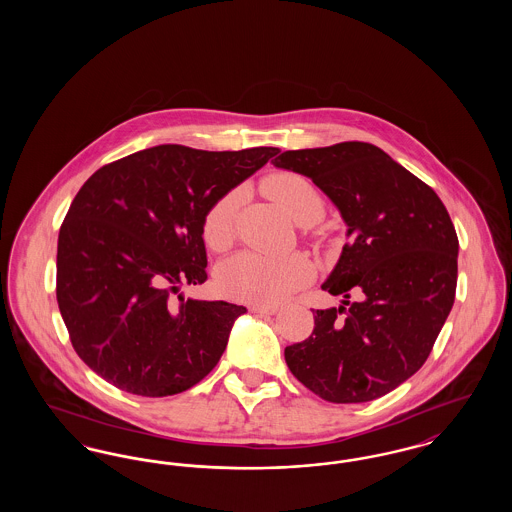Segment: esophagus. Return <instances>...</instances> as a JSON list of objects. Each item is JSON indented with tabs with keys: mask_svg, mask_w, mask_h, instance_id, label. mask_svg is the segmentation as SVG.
<instances>
[{
	"mask_svg": "<svg viewBox=\"0 0 512 512\" xmlns=\"http://www.w3.org/2000/svg\"><path fill=\"white\" fill-rule=\"evenodd\" d=\"M280 311L278 305H251V313L259 315H276Z\"/></svg>",
	"mask_w": 512,
	"mask_h": 512,
	"instance_id": "1",
	"label": "esophagus"
}]
</instances>
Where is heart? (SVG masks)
<instances>
[{
  "instance_id": "obj_1",
  "label": "heart",
  "mask_w": 512,
  "mask_h": 512,
  "mask_svg": "<svg viewBox=\"0 0 512 512\" xmlns=\"http://www.w3.org/2000/svg\"><path fill=\"white\" fill-rule=\"evenodd\" d=\"M263 188L265 194L301 226H311L324 217L322 195L307 178L295 172H276L263 182ZM240 201L242 192L232 190L205 211L201 236L211 251L222 253L234 242ZM313 274L315 265L303 253L267 257L244 251L220 263L215 272V284L219 292L230 299L268 305L303 288L311 282Z\"/></svg>"
}]
</instances>
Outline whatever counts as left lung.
<instances>
[{
  "instance_id": "left-lung-1",
  "label": "left lung",
  "mask_w": 512,
  "mask_h": 512,
  "mask_svg": "<svg viewBox=\"0 0 512 512\" xmlns=\"http://www.w3.org/2000/svg\"><path fill=\"white\" fill-rule=\"evenodd\" d=\"M272 165L311 178L349 238L322 284L343 297L340 307L313 311V334L286 347V363L330 403L378 399L426 363L451 313L455 226L430 186L372 144L284 151Z\"/></svg>"
}]
</instances>
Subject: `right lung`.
Wrapping results in <instances>:
<instances>
[{"label": "right lung", "mask_w": 512, "mask_h": 512, "mask_svg": "<svg viewBox=\"0 0 512 512\" xmlns=\"http://www.w3.org/2000/svg\"><path fill=\"white\" fill-rule=\"evenodd\" d=\"M278 151L165 144L84 182L59 230L57 303L74 351L103 380L165 397L217 366L247 309L186 299L180 288L207 280L205 211Z\"/></svg>", "instance_id": "1"}]
</instances>
